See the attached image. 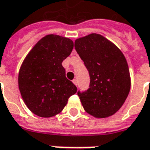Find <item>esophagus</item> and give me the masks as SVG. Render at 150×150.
Segmentation results:
<instances>
[{"label": "esophagus", "mask_w": 150, "mask_h": 150, "mask_svg": "<svg viewBox=\"0 0 150 150\" xmlns=\"http://www.w3.org/2000/svg\"><path fill=\"white\" fill-rule=\"evenodd\" d=\"M72 82H73V83H74V84L75 85V86H77V80H76V79H73V80H72Z\"/></svg>", "instance_id": "34e87169"}]
</instances>
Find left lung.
I'll return each mask as SVG.
<instances>
[{
	"label": "left lung",
	"instance_id": "left-lung-1",
	"mask_svg": "<svg viewBox=\"0 0 150 150\" xmlns=\"http://www.w3.org/2000/svg\"><path fill=\"white\" fill-rule=\"evenodd\" d=\"M75 48L90 75V88L78 92L84 110L96 118L112 116L122 107L131 88L124 54L114 43L98 34L76 39Z\"/></svg>",
	"mask_w": 150,
	"mask_h": 150
}]
</instances>
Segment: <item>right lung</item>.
I'll return each instance as SVG.
<instances>
[{
  "instance_id": "right-lung-1",
  "label": "right lung",
  "mask_w": 150,
  "mask_h": 150,
  "mask_svg": "<svg viewBox=\"0 0 150 150\" xmlns=\"http://www.w3.org/2000/svg\"><path fill=\"white\" fill-rule=\"evenodd\" d=\"M74 43L68 38L48 34L38 42L22 62L18 74L21 97L32 112L49 118L62 111L77 88L66 78L62 61Z\"/></svg>"
}]
</instances>
